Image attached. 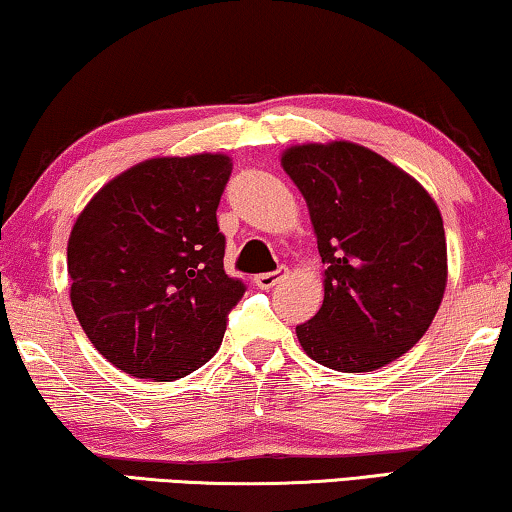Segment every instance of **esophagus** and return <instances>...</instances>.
Listing matches in <instances>:
<instances>
[{
	"instance_id": "obj_1",
	"label": "esophagus",
	"mask_w": 512,
	"mask_h": 512,
	"mask_svg": "<svg viewBox=\"0 0 512 512\" xmlns=\"http://www.w3.org/2000/svg\"><path fill=\"white\" fill-rule=\"evenodd\" d=\"M281 277H284V270H274V272H261L254 277V284L258 288H272L274 284H279Z\"/></svg>"
}]
</instances>
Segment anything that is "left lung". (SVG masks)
<instances>
[{
	"label": "left lung",
	"instance_id": "1",
	"mask_svg": "<svg viewBox=\"0 0 512 512\" xmlns=\"http://www.w3.org/2000/svg\"><path fill=\"white\" fill-rule=\"evenodd\" d=\"M281 166L305 196L325 268L323 305L295 328L311 360L374 372L418 344L443 300L446 233L432 196L367 147L295 145Z\"/></svg>",
	"mask_w": 512,
	"mask_h": 512
}]
</instances>
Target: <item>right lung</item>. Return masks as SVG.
I'll return each mask as SVG.
<instances>
[{"instance_id":"obj_1","label":"right lung","mask_w":512,"mask_h":512,"mask_svg":"<svg viewBox=\"0 0 512 512\" xmlns=\"http://www.w3.org/2000/svg\"><path fill=\"white\" fill-rule=\"evenodd\" d=\"M231 170L226 154L147 159L73 224V311L96 351L136 379L175 381L203 367L247 291L224 270L217 224Z\"/></svg>"}]
</instances>
